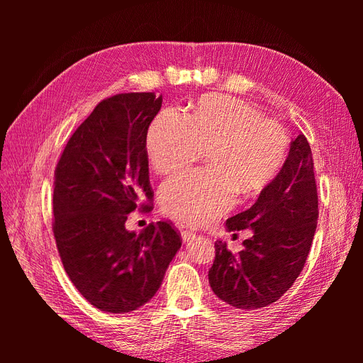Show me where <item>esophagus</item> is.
I'll return each instance as SVG.
<instances>
[{"label": "esophagus", "instance_id": "obj_1", "mask_svg": "<svg viewBox=\"0 0 363 363\" xmlns=\"http://www.w3.org/2000/svg\"><path fill=\"white\" fill-rule=\"evenodd\" d=\"M195 236H196V232H194V230H183L182 232V239L184 242H189V240L194 239Z\"/></svg>", "mask_w": 363, "mask_h": 363}]
</instances>
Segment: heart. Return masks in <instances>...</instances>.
Returning <instances> with one entry per match:
<instances>
[{
	"label": "heart",
	"mask_w": 363,
	"mask_h": 363,
	"mask_svg": "<svg viewBox=\"0 0 363 363\" xmlns=\"http://www.w3.org/2000/svg\"><path fill=\"white\" fill-rule=\"evenodd\" d=\"M288 133L279 123L227 95H207L184 115L160 112L147 135V152L157 174L179 172L206 150L207 168L184 172L160 188L163 212L189 225H203L227 212L236 194L262 189L288 155Z\"/></svg>",
	"instance_id": "b5f03b06"
}]
</instances>
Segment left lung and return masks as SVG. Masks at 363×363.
Returning <instances> with one entry per match:
<instances>
[{
    "label": "left lung",
    "instance_id": "8db88e82",
    "mask_svg": "<svg viewBox=\"0 0 363 363\" xmlns=\"http://www.w3.org/2000/svg\"><path fill=\"white\" fill-rule=\"evenodd\" d=\"M318 221V192L311 145L304 135L291 142L280 172L247 211L227 219L228 232L250 228L244 250L233 255L215 242L208 283L218 298L238 309L277 301L304 268Z\"/></svg>",
    "mask_w": 363,
    "mask_h": 363
}]
</instances>
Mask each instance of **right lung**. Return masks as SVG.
Here are the masks:
<instances>
[{"mask_svg": "<svg viewBox=\"0 0 363 363\" xmlns=\"http://www.w3.org/2000/svg\"><path fill=\"white\" fill-rule=\"evenodd\" d=\"M160 107L155 92L106 98L74 131L54 172L59 256L74 286L103 312L148 303L182 247L169 221L139 235L125 228L128 213L152 208L147 133Z\"/></svg>", "mask_w": 363, "mask_h": 363, "instance_id": "right-lung-1", "label": "right lung"}]
</instances>
